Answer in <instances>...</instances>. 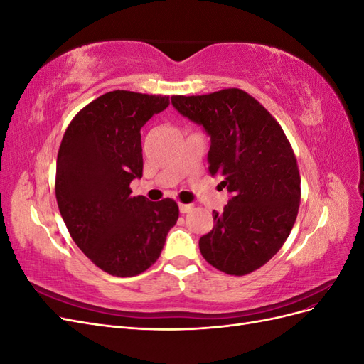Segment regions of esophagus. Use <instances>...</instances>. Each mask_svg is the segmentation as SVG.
I'll return each mask as SVG.
<instances>
[{
  "label": "esophagus",
  "instance_id": "obj_1",
  "mask_svg": "<svg viewBox=\"0 0 364 364\" xmlns=\"http://www.w3.org/2000/svg\"><path fill=\"white\" fill-rule=\"evenodd\" d=\"M191 209H193V205H190V203H179V211H181L182 214L190 213Z\"/></svg>",
  "mask_w": 364,
  "mask_h": 364
}]
</instances>
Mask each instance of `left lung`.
<instances>
[{
	"label": "left lung",
	"mask_w": 364,
	"mask_h": 364,
	"mask_svg": "<svg viewBox=\"0 0 364 364\" xmlns=\"http://www.w3.org/2000/svg\"><path fill=\"white\" fill-rule=\"evenodd\" d=\"M171 105L211 139L208 171L229 193L214 228L199 240L203 258L228 274L264 266L290 235L301 202V176L282 127L247 92L229 87L174 95Z\"/></svg>",
	"instance_id": "8db88e82"
}]
</instances>
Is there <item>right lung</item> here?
<instances>
[{
  "label": "right lung",
  "instance_id": "1",
  "mask_svg": "<svg viewBox=\"0 0 364 364\" xmlns=\"http://www.w3.org/2000/svg\"><path fill=\"white\" fill-rule=\"evenodd\" d=\"M168 97L111 91L83 107L65 132L56 199L74 243L112 277H135L159 258L179 218L171 199L150 202L129 188L142 178L141 127Z\"/></svg>",
  "mask_w": 364,
  "mask_h": 364
}]
</instances>
